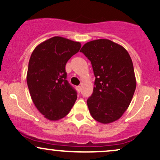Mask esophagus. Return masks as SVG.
<instances>
[{
    "mask_svg": "<svg viewBox=\"0 0 160 160\" xmlns=\"http://www.w3.org/2000/svg\"><path fill=\"white\" fill-rule=\"evenodd\" d=\"M76 89H77V90H78V92H81V90H82V87L79 86V85L77 86L76 87Z\"/></svg>",
    "mask_w": 160,
    "mask_h": 160,
    "instance_id": "obj_1",
    "label": "esophagus"
}]
</instances>
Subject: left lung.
I'll return each instance as SVG.
<instances>
[{
    "label": "left lung",
    "mask_w": 160,
    "mask_h": 160,
    "mask_svg": "<svg viewBox=\"0 0 160 160\" xmlns=\"http://www.w3.org/2000/svg\"><path fill=\"white\" fill-rule=\"evenodd\" d=\"M80 52L90 61L96 77L93 92L87 100L92 117L103 124L119 119L137 85L131 56L123 47L108 39L88 42Z\"/></svg>",
    "instance_id": "8db88e82"
}]
</instances>
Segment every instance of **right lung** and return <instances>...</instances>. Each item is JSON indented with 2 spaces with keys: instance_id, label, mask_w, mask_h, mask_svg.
<instances>
[{
  "instance_id": "add662e5",
  "label": "right lung",
  "mask_w": 160,
  "mask_h": 160,
  "mask_svg": "<svg viewBox=\"0 0 160 160\" xmlns=\"http://www.w3.org/2000/svg\"><path fill=\"white\" fill-rule=\"evenodd\" d=\"M81 44L53 37L35 47L29 61L27 82L33 103L50 120L68 115L77 92L67 80V62L79 51Z\"/></svg>"
}]
</instances>
